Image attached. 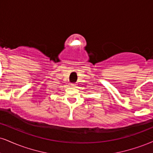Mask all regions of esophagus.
<instances>
[{
  "mask_svg": "<svg viewBox=\"0 0 153 153\" xmlns=\"http://www.w3.org/2000/svg\"><path fill=\"white\" fill-rule=\"evenodd\" d=\"M71 85L72 87H75V86L77 85V84H75V83H71Z\"/></svg>",
  "mask_w": 153,
  "mask_h": 153,
  "instance_id": "34e87169",
  "label": "esophagus"
}]
</instances>
